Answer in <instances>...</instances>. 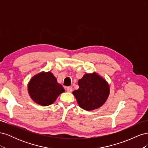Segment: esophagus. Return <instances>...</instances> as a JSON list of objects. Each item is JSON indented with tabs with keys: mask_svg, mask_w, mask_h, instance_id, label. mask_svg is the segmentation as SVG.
<instances>
[{
	"mask_svg": "<svg viewBox=\"0 0 148 148\" xmlns=\"http://www.w3.org/2000/svg\"><path fill=\"white\" fill-rule=\"evenodd\" d=\"M66 91L69 92H71L72 91V87H67L66 88Z\"/></svg>",
	"mask_w": 148,
	"mask_h": 148,
	"instance_id": "esophagus-1",
	"label": "esophagus"
}]
</instances>
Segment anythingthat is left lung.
<instances>
[{"label":"left lung","instance_id":"obj_1","mask_svg":"<svg viewBox=\"0 0 148 148\" xmlns=\"http://www.w3.org/2000/svg\"><path fill=\"white\" fill-rule=\"evenodd\" d=\"M78 84L79 89L73 91V95L83 109L93 110L99 108L108 99L109 84L96 72L85 73Z\"/></svg>","mask_w":148,"mask_h":148}]
</instances>
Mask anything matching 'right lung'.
<instances>
[{
  "mask_svg": "<svg viewBox=\"0 0 148 148\" xmlns=\"http://www.w3.org/2000/svg\"><path fill=\"white\" fill-rule=\"evenodd\" d=\"M64 92V88L51 71L35 75L28 83V92L31 99L42 106L53 104Z\"/></svg>",
  "mask_w": 148,
  "mask_h": 148,
  "instance_id": "1",
  "label": "right lung"
}]
</instances>
